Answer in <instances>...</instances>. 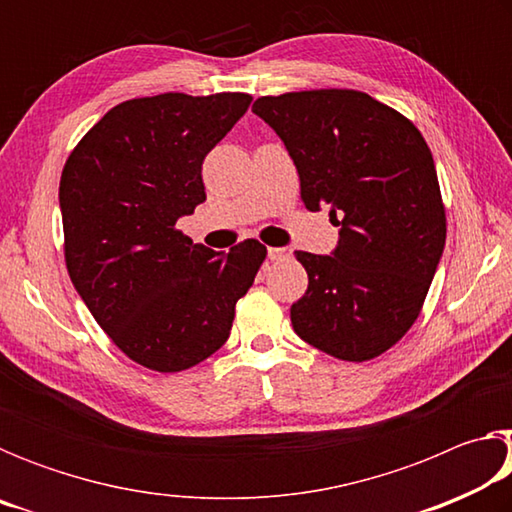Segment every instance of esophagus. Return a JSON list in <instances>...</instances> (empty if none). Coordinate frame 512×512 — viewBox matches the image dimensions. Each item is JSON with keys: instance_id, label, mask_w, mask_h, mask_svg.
I'll return each mask as SVG.
<instances>
[{"instance_id": "esophagus-1", "label": "esophagus", "mask_w": 512, "mask_h": 512, "mask_svg": "<svg viewBox=\"0 0 512 512\" xmlns=\"http://www.w3.org/2000/svg\"><path fill=\"white\" fill-rule=\"evenodd\" d=\"M291 250L289 248H268V259L271 262H282V259H289Z\"/></svg>"}]
</instances>
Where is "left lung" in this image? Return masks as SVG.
<instances>
[{"instance_id": "obj_1", "label": "left lung", "mask_w": 512, "mask_h": 512, "mask_svg": "<svg viewBox=\"0 0 512 512\" xmlns=\"http://www.w3.org/2000/svg\"><path fill=\"white\" fill-rule=\"evenodd\" d=\"M253 112L287 146L307 210L339 228L332 255L298 250L309 287L291 305L302 341L368 361L418 318L443 257L447 221L436 164L400 112L357 90L262 97Z\"/></svg>"}]
</instances>
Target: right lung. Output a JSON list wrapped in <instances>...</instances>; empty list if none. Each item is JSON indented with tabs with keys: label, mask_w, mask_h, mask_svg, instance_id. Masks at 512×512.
<instances>
[{
	"label": "right lung",
	"mask_w": 512,
	"mask_h": 512,
	"mask_svg": "<svg viewBox=\"0 0 512 512\" xmlns=\"http://www.w3.org/2000/svg\"><path fill=\"white\" fill-rule=\"evenodd\" d=\"M250 101L244 92L124 101L65 162L69 277L112 343L144 368L180 372L219 350L266 259L257 239L216 253L176 230L205 201V155Z\"/></svg>",
	"instance_id": "obj_1"
}]
</instances>
